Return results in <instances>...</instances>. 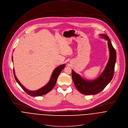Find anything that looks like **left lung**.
Returning a JSON list of instances; mask_svg holds the SVG:
<instances>
[{
  "label": "left lung",
  "mask_w": 128,
  "mask_h": 128,
  "mask_svg": "<svg viewBox=\"0 0 128 128\" xmlns=\"http://www.w3.org/2000/svg\"><path fill=\"white\" fill-rule=\"evenodd\" d=\"M100 36L108 41L110 57L107 64L102 74L96 78L88 80L81 76L72 70V77L77 90L81 94L86 95H94L102 91L110 82L114 74L116 62V52L113 47L108 36L105 34H100Z\"/></svg>",
  "instance_id": "left-lung-1"
}]
</instances>
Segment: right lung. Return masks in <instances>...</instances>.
Wrapping results in <instances>:
<instances>
[{
  "label": "right lung",
  "instance_id": "1",
  "mask_svg": "<svg viewBox=\"0 0 128 128\" xmlns=\"http://www.w3.org/2000/svg\"><path fill=\"white\" fill-rule=\"evenodd\" d=\"M13 57L12 56V61L13 62ZM65 64H62L61 65L57 67H56L54 71L52 72V74L51 75V78L49 81V82L45 85V86L43 87H42L40 88V89L36 90H30L28 89H26L24 86H23V85L21 84V83L20 82V81L18 80L17 78L16 74H15V71L14 69V78L16 79V80L18 82V83L20 85V86L24 90L28 95L32 96H42L45 95L50 92L51 90H53L54 87L55 86L56 81L57 80L58 77L59 76V75L62 71V70L65 68Z\"/></svg>",
  "mask_w": 128,
  "mask_h": 128
}]
</instances>
